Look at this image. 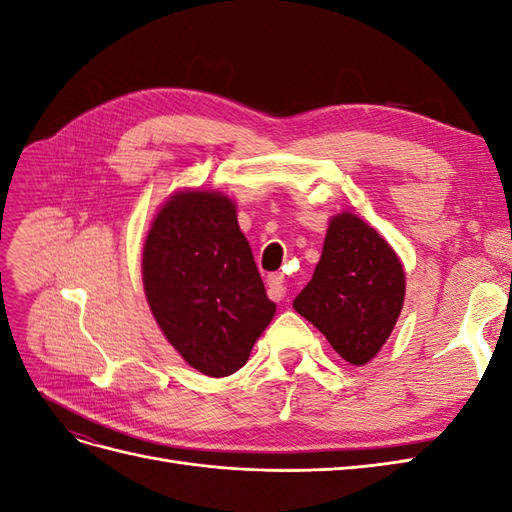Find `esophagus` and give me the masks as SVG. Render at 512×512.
Segmentation results:
<instances>
[{"label":"esophagus","mask_w":512,"mask_h":512,"mask_svg":"<svg viewBox=\"0 0 512 512\" xmlns=\"http://www.w3.org/2000/svg\"><path fill=\"white\" fill-rule=\"evenodd\" d=\"M267 286H269V297L273 301H282L286 297L288 286H286V277L282 273H271L267 277Z\"/></svg>","instance_id":"34e87169"}]
</instances>
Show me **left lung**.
Instances as JSON below:
<instances>
[{
	"mask_svg": "<svg viewBox=\"0 0 512 512\" xmlns=\"http://www.w3.org/2000/svg\"><path fill=\"white\" fill-rule=\"evenodd\" d=\"M406 299L397 252L359 215H333L312 280L292 307L350 365H367L391 337Z\"/></svg>",
	"mask_w": 512,
	"mask_h": 512,
	"instance_id": "left-lung-1",
	"label": "left lung"
}]
</instances>
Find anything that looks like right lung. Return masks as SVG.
Masks as SVG:
<instances>
[{
    "instance_id": "obj_1",
    "label": "right lung",
    "mask_w": 512,
    "mask_h": 512,
    "mask_svg": "<svg viewBox=\"0 0 512 512\" xmlns=\"http://www.w3.org/2000/svg\"><path fill=\"white\" fill-rule=\"evenodd\" d=\"M145 297L181 359L209 378L235 374L275 316L237 222V203L183 188L153 215L143 245Z\"/></svg>"
}]
</instances>
